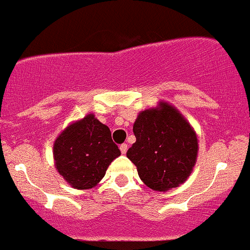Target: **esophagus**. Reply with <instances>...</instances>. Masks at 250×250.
Returning a JSON list of instances; mask_svg holds the SVG:
<instances>
[{
    "mask_svg": "<svg viewBox=\"0 0 250 250\" xmlns=\"http://www.w3.org/2000/svg\"><path fill=\"white\" fill-rule=\"evenodd\" d=\"M120 150H121V153H122V155H125V152H127V150H128L127 144H122V145H120Z\"/></svg>",
    "mask_w": 250,
    "mask_h": 250,
    "instance_id": "esophagus-1",
    "label": "esophagus"
}]
</instances>
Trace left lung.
Segmentation results:
<instances>
[{
	"label": "left lung",
	"mask_w": 250,
	"mask_h": 250,
	"mask_svg": "<svg viewBox=\"0 0 250 250\" xmlns=\"http://www.w3.org/2000/svg\"><path fill=\"white\" fill-rule=\"evenodd\" d=\"M133 132L137 141L127 157L147 188L167 192L188 180L197 161L198 139L180 111L160 102L139 112Z\"/></svg>",
	"instance_id": "8db88e82"
}]
</instances>
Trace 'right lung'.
Returning a JSON list of instances; mask_svg holds the SVG:
<instances>
[{
	"label": "right lung",
	"instance_id": "1",
	"mask_svg": "<svg viewBox=\"0 0 250 250\" xmlns=\"http://www.w3.org/2000/svg\"><path fill=\"white\" fill-rule=\"evenodd\" d=\"M120 155V148L111 139L109 127L93 113L70 123L53 146L58 173L77 190L98 185L111 162Z\"/></svg>",
	"mask_w": 250,
	"mask_h": 250
}]
</instances>
